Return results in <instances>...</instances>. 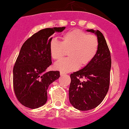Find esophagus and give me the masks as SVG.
Listing matches in <instances>:
<instances>
[{
  "instance_id": "1",
  "label": "esophagus",
  "mask_w": 129,
  "mask_h": 129,
  "mask_svg": "<svg viewBox=\"0 0 129 129\" xmlns=\"http://www.w3.org/2000/svg\"><path fill=\"white\" fill-rule=\"evenodd\" d=\"M66 73H63V72H62V71H60V75L61 76H63L66 75Z\"/></svg>"
}]
</instances>
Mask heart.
<instances>
[{
  "label": "heart",
  "mask_w": 129,
  "mask_h": 129,
  "mask_svg": "<svg viewBox=\"0 0 129 129\" xmlns=\"http://www.w3.org/2000/svg\"><path fill=\"white\" fill-rule=\"evenodd\" d=\"M97 37L88 34L80 29H74L63 34L61 42L52 39L50 42L51 57L59 60L69 50V57L55 64V69L67 73L77 69L79 66L84 67L92 61L99 49Z\"/></svg>",
  "instance_id": "heart-1"
}]
</instances>
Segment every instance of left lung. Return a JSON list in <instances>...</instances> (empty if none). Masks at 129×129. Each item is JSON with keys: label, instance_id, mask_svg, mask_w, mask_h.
<instances>
[{"label": "left lung", "instance_id": "8db88e82", "mask_svg": "<svg viewBox=\"0 0 129 129\" xmlns=\"http://www.w3.org/2000/svg\"><path fill=\"white\" fill-rule=\"evenodd\" d=\"M95 33L99 49L91 62L83 69L70 74L69 100L76 109L88 111L98 106L105 99L109 88L111 67V52L106 40L98 30L88 29ZM84 79V81L80 79Z\"/></svg>", "mask_w": 129, "mask_h": 129}]
</instances>
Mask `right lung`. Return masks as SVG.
Listing matches in <instances>:
<instances>
[{
	"mask_svg": "<svg viewBox=\"0 0 129 129\" xmlns=\"http://www.w3.org/2000/svg\"><path fill=\"white\" fill-rule=\"evenodd\" d=\"M65 28L41 29L21 46L13 68V88L17 99L23 106L35 109L47 102L48 87L60 77L59 71L45 72L52 64L49 50L51 36Z\"/></svg>",
	"mask_w": 129,
	"mask_h": 129,
	"instance_id": "add662e5",
	"label": "right lung"
}]
</instances>
